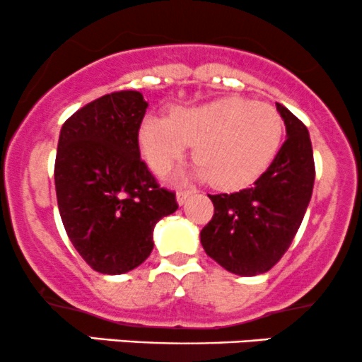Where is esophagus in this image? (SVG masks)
Here are the masks:
<instances>
[{"label": "esophagus", "instance_id": "34e87169", "mask_svg": "<svg viewBox=\"0 0 362 362\" xmlns=\"http://www.w3.org/2000/svg\"><path fill=\"white\" fill-rule=\"evenodd\" d=\"M192 194H194V190L180 189V190H178V192H177V202H178V204H184V202L187 201L189 197L192 196Z\"/></svg>", "mask_w": 362, "mask_h": 362}]
</instances>
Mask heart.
Instances as JSON below:
<instances>
[{
  "label": "heart",
  "mask_w": 362,
  "mask_h": 362,
  "mask_svg": "<svg viewBox=\"0 0 362 362\" xmlns=\"http://www.w3.org/2000/svg\"><path fill=\"white\" fill-rule=\"evenodd\" d=\"M281 139L280 113L239 96L182 108L170 118L148 115L139 129L141 153L154 173H168L196 146V175L223 190L254 184L275 160Z\"/></svg>",
  "instance_id": "1"
}]
</instances>
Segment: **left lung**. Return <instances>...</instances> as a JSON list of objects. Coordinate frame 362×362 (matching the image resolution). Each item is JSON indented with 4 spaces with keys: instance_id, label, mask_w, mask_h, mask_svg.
Instances as JSON below:
<instances>
[{
    "instance_id": "left-lung-1",
    "label": "left lung",
    "mask_w": 362,
    "mask_h": 362,
    "mask_svg": "<svg viewBox=\"0 0 362 362\" xmlns=\"http://www.w3.org/2000/svg\"><path fill=\"white\" fill-rule=\"evenodd\" d=\"M287 141L252 187L216 194L214 214L201 230V244L226 272L240 276L266 273L281 259L299 230L315 185L313 146L305 125L284 105Z\"/></svg>"
}]
</instances>
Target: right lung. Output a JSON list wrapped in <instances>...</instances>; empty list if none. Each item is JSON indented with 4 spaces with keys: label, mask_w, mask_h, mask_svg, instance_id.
I'll list each match as a JSON object with an SVG mask.
<instances>
[{
    "label": "right lung",
    "mask_w": 362,
    "mask_h": 362,
    "mask_svg": "<svg viewBox=\"0 0 362 362\" xmlns=\"http://www.w3.org/2000/svg\"><path fill=\"white\" fill-rule=\"evenodd\" d=\"M148 103L139 90L106 94L63 123L54 161L59 216L93 269L122 275L154 247L153 230L177 211L141 160L139 129Z\"/></svg>",
    "instance_id": "1"
}]
</instances>
